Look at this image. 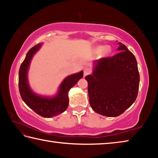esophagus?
<instances>
[{
    "instance_id": "obj_1",
    "label": "esophagus",
    "mask_w": 158,
    "mask_h": 158,
    "mask_svg": "<svg viewBox=\"0 0 158 158\" xmlns=\"http://www.w3.org/2000/svg\"><path fill=\"white\" fill-rule=\"evenodd\" d=\"M90 73H91V70H90V69L89 68H85L84 69V77L88 75V74H89Z\"/></svg>"
}]
</instances>
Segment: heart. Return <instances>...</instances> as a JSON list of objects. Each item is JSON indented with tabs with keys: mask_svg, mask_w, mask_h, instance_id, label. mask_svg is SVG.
Segmentation results:
<instances>
[{
	"mask_svg": "<svg viewBox=\"0 0 158 158\" xmlns=\"http://www.w3.org/2000/svg\"><path fill=\"white\" fill-rule=\"evenodd\" d=\"M102 50L103 51V52H102ZM95 53H100L102 52L103 55L106 56V55H109V53H110L111 48L109 47V46L105 47H104L102 46H99V47H97L95 48Z\"/></svg>",
	"mask_w": 158,
	"mask_h": 158,
	"instance_id": "b5f03b06",
	"label": "heart"
}]
</instances>
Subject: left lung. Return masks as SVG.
Instances as JSON below:
<instances>
[{"label":"left lung","mask_w":158,"mask_h":158,"mask_svg":"<svg viewBox=\"0 0 158 158\" xmlns=\"http://www.w3.org/2000/svg\"><path fill=\"white\" fill-rule=\"evenodd\" d=\"M118 52L94 62L88 81L89 102L96 113L108 117L122 114L135 102L139 85L137 62L125 44L118 42Z\"/></svg>","instance_id":"obj_1"}]
</instances>
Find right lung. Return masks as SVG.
I'll list each match as a JSON object with an SVG mask.
<instances>
[{"instance_id": "obj_1", "label": "right lung", "mask_w": 158, "mask_h": 158, "mask_svg": "<svg viewBox=\"0 0 158 158\" xmlns=\"http://www.w3.org/2000/svg\"><path fill=\"white\" fill-rule=\"evenodd\" d=\"M38 44L28 51L19 71V89L23 102L36 114L44 118H51L65 111L68 106V92L80 79L83 71L67 77L61 83L58 94L53 98L42 97L32 91L28 82L27 73L32 58L41 47Z\"/></svg>"}]
</instances>
